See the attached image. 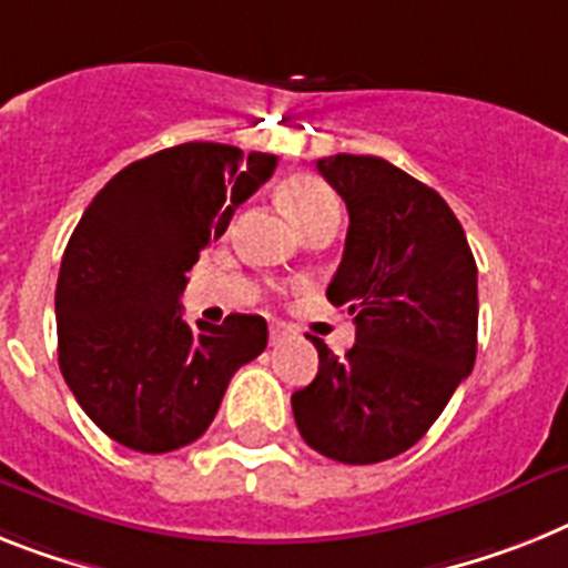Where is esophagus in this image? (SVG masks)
Wrapping results in <instances>:
<instances>
[{
    "label": "esophagus",
    "instance_id": "obj_1",
    "mask_svg": "<svg viewBox=\"0 0 568 568\" xmlns=\"http://www.w3.org/2000/svg\"><path fill=\"white\" fill-rule=\"evenodd\" d=\"M285 335H292V328L285 326V323H271V343H280Z\"/></svg>",
    "mask_w": 568,
    "mask_h": 568
}]
</instances>
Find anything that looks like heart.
<instances>
[{"label":"heart","mask_w":568,"mask_h":568,"mask_svg":"<svg viewBox=\"0 0 568 568\" xmlns=\"http://www.w3.org/2000/svg\"><path fill=\"white\" fill-rule=\"evenodd\" d=\"M280 202H283V207L288 211V216L294 219V225L300 231H306L308 225H314L326 213L337 211V195L332 193V187H328L326 181L317 179V175L308 173L288 175L280 184Z\"/></svg>","instance_id":"heart-1"}]
</instances>
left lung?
<instances>
[{
	"mask_svg": "<svg viewBox=\"0 0 568 568\" xmlns=\"http://www.w3.org/2000/svg\"><path fill=\"white\" fill-rule=\"evenodd\" d=\"M323 179L349 211L326 288L355 317L337 357L321 337L317 375L292 395L306 445L343 465H375L416 445L476 361V262L433 187L375 155H328Z\"/></svg>",
	"mask_w": 568,
	"mask_h": 568,
	"instance_id": "1",
	"label": "left lung"
}]
</instances>
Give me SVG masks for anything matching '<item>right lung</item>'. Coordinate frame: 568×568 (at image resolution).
I'll list each match as a JSON object with an SVG mask.
<instances>
[{"label": "right lung", "instance_id": "1", "mask_svg": "<svg viewBox=\"0 0 568 568\" xmlns=\"http://www.w3.org/2000/svg\"><path fill=\"white\" fill-rule=\"evenodd\" d=\"M274 166L276 155L240 146H170L123 166L71 233L54 297L60 373L118 445L170 454L195 442L233 373L265 349L260 314L190 328L179 297Z\"/></svg>", "mask_w": 568, "mask_h": 568}]
</instances>
